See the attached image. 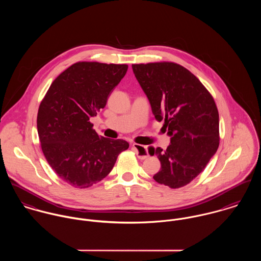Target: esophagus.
<instances>
[{
    "instance_id": "1",
    "label": "esophagus",
    "mask_w": 261,
    "mask_h": 261,
    "mask_svg": "<svg viewBox=\"0 0 261 261\" xmlns=\"http://www.w3.org/2000/svg\"><path fill=\"white\" fill-rule=\"evenodd\" d=\"M133 147H134V149H136V150H137V154H138V156L140 159L145 160V159H147L149 156V152H148L147 147L139 145V144H136V143L133 144Z\"/></svg>"
}]
</instances>
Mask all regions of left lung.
<instances>
[{"label": "left lung", "instance_id": "obj_1", "mask_svg": "<svg viewBox=\"0 0 261 261\" xmlns=\"http://www.w3.org/2000/svg\"><path fill=\"white\" fill-rule=\"evenodd\" d=\"M156 120L165 119L171 144L149 147L161 162L159 184L178 189L193 181L219 147V113L209 91L185 67L173 62L133 64Z\"/></svg>", "mask_w": 261, "mask_h": 261}]
</instances>
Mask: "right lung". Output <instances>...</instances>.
I'll list each match as a JSON object with an SVG mask.
<instances>
[{"label": "right lung", "mask_w": 261, "mask_h": 261, "mask_svg": "<svg viewBox=\"0 0 261 261\" xmlns=\"http://www.w3.org/2000/svg\"><path fill=\"white\" fill-rule=\"evenodd\" d=\"M126 64L77 62L59 75L41 101L37 128L42 151L54 172L75 188L100 182L117 155L128 149L123 140L99 137L90 117L103 109Z\"/></svg>", "instance_id": "obj_1"}]
</instances>
